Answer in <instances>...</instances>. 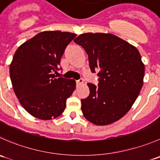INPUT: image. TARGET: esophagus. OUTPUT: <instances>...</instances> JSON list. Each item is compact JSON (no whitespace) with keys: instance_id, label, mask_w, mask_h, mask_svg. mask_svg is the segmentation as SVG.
<instances>
[{"instance_id":"obj_1","label":"esophagus","mask_w":160,"mask_h":160,"mask_svg":"<svg viewBox=\"0 0 160 160\" xmlns=\"http://www.w3.org/2000/svg\"><path fill=\"white\" fill-rule=\"evenodd\" d=\"M83 83V80H77V87H80L81 86L82 84Z\"/></svg>"}]
</instances>
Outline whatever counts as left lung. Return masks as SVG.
Masks as SVG:
<instances>
[{
	"instance_id": "1",
	"label": "left lung",
	"mask_w": 160,
	"mask_h": 160,
	"mask_svg": "<svg viewBox=\"0 0 160 160\" xmlns=\"http://www.w3.org/2000/svg\"><path fill=\"white\" fill-rule=\"evenodd\" d=\"M88 55L90 68L99 77L98 88L88 83L90 95L81 100L87 120L108 125L128 113L143 85L145 65L136 47L111 33H83L73 40Z\"/></svg>"
}]
</instances>
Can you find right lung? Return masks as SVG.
<instances>
[{
	"instance_id": "1",
	"label": "right lung",
	"mask_w": 160,
	"mask_h": 160,
	"mask_svg": "<svg viewBox=\"0 0 160 160\" xmlns=\"http://www.w3.org/2000/svg\"><path fill=\"white\" fill-rule=\"evenodd\" d=\"M77 35L45 31L21 45L10 64L12 88L25 111L42 120L59 117L67 99L76 89V81L56 78L67 45Z\"/></svg>"
}]
</instances>
